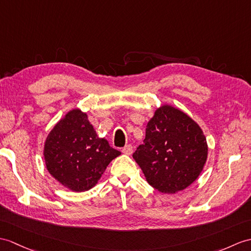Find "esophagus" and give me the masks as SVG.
Instances as JSON below:
<instances>
[{"instance_id": "1", "label": "esophagus", "mask_w": 251, "mask_h": 251, "mask_svg": "<svg viewBox=\"0 0 251 251\" xmlns=\"http://www.w3.org/2000/svg\"><path fill=\"white\" fill-rule=\"evenodd\" d=\"M132 150H133L132 145L131 144H128V145H126V147L123 150H122V152H123L125 155H131L132 154Z\"/></svg>"}]
</instances>
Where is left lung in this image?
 <instances>
[{
	"label": "left lung",
	"instance_id": "obj_1",
	"mask_svg": "<svg viewBox=\"0 0 251 251\" xmlns=\"http://www.w3.org/2000/svg\"><path fill=\"white\" fill-rule=\"evenodd\" d=\"M207 154L199 124L182 110L162 104L149 121L143 144L132 157L152 187L162 194H176L199 177Z\"/></svg>",
	"mask_w": 251,
	"mask_h": 251
}]
</instances>
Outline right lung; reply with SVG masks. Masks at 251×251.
<instances>
[{"mask_svg":"<svg viewBox=\"0 0 251 251\" xmlns=\"http://www.w3.org/2000/svg\"><path fill=\"white\" fill-rule=\"evenodd\" d=\"M120 155L106 139L97 136L87 114L78 108L57 122L44 144L47 170L64 187L75 192L94 187Z\"/></svg>","mask_w":251,"mask_h":251,"instance_id":"1","label":"right lung"}]
</instances>
